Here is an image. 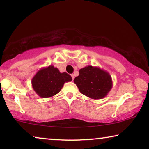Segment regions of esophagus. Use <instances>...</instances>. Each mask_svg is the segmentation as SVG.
<instances>
[{
  "label": "esophagus",
  "mask_w": 149,
  "mask_h": 149,
  "mask_svg": "<svg viewBox=\"0 0 149 149\" xmlns=\"http://www.w3.org/2000/svg\"><path fill=\"white\" fill-rule=\"evenodd\" d=\"M71 77H72V80H74V74H71Z\"/></svg>",
  "instance_id": "esophagus-1"
}]
</instances>
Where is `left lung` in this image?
Returning a JSON list of instances; mask_svg holds the SVG:
<instances>
[{"label": "left lung", "instance_id": "obj_1", "mask_svg": "<svg viewBox=\"0 0 149 149\" xmlns=\"http://www.w3.org/2000/svg\"><path fill=\"white\" fill-rule=\"evenodd\" d=\"M74 83L82 94L89 98H104L113 87L111 74L97 66H87L79 70Z\"/></svg>", "mask_w": 149, "mask_h": 149}]
</instances>
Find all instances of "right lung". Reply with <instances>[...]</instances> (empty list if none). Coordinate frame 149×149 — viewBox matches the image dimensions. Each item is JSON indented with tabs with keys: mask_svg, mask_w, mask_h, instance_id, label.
Instances as JSON below:
<instances>
[{
	"mask_svg": "<svg viewBox=\"0 0 149 149\" xmlns=\"http://www.w3.org/2000/svg\"><path fill=\"white\" fill-rule=\"evenodd\" d=\"M72 81L66 72H60L58 68L49 66L40 68L32 77V88L38 96L47 98L54 96L60 91L65 83Z\"/></svg>",
	"mask_w": 149,
	"mask_h": 149,
	"instance_id": "right-lung-1",
	"label": "right lung"
}]
</instances>
